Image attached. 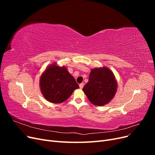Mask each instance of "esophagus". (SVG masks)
I'll return each mask as SVG.
<instances>
[{
    "label": "esophagus",
    "instance_id": "34e87169",
    "mask_svg": "<svg viewBox=\"0 0 155 155\" xmlns=\"http://www.w3.org/2000/svg\"><path fill=\"white\" fill-rule=\"evenodd\" d=\"M83 86H84V83H81L79 84V87H80V88H83Z\"/></svg>",
    "mask_w": 155,
    "mask_h": 155
}]
</instances>
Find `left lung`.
Instances as JSON below:
<instances>
[{"label":"left lung","mask_w":155,"mask_h":155,"mask_svg":"<svg viewBox=\"0 0 155 155\" xmlns=\"http://www.w3.org/2000/svg\"><path fill=\"white\" fill-rule=\"evenodd\" d=\"M116 89L117 83L113 73L104 67L91 70L88 82L83 91L92 104L103 106L113 98Z\"/></svg>","instance_id":"8db88e82"}]
</instances>
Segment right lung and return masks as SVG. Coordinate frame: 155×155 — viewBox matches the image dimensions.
I'll use <instances>...</instances> for the list:
<instances>
[{"label": "right lung", "instance_id": "right-lung-1", "mask_svg": "<svg viewBox=\"0 0 155 155\" xmlns=\"http://www.w3.org/2000/svg\"><path fill=\"white\" fill-rule=\"evenodd\" d=\"M40 87L46 100L59 104L66 101L79 85L66 68L52 64L41 75Z\"/></svg>", "mask_w": 155, "mask_h": 155}]
</instances>
